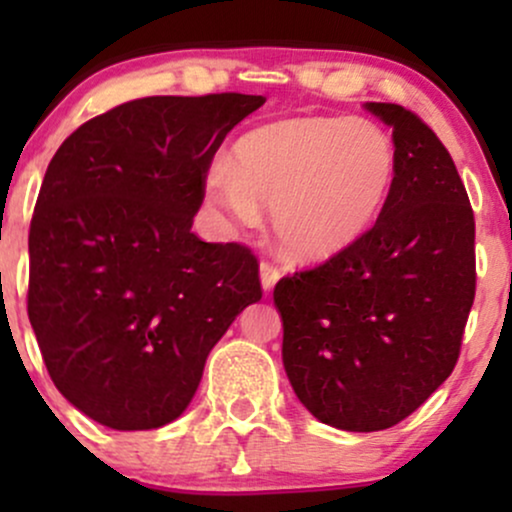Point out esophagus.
Segmentation results:
<instances>
[{
	"mask_svg": "<svg viewBox=\"0 0 512 512\" xmlns=\"http://www.w3.org/2000/svg\"><path fill=\"white\" fill-rule=\"evenodd\" d=\"M260 279H262V289H264V291H272L276 281L281 279V269L276 267L274 262L264 260V262L260 264Z\"/></svg>",
	"mask_w": 512,
	"mask_h": 512,
	"instance_id": "esophagus-1",
	"label": "esophagus"
}]
</instances>
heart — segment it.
<instances>
[{
	"label": "heart",
	"instance_id": "1",
	"mask_svg": "<svg viewBox=\"0 0 512 512\" xmlns=\"http://www.w3.org/2000/svg\"><path fill=\"white\" fill-rule=\"evenodd\" d=\"M392 178L395 146L375 122L305 117L240 139L233 170H209L207 197L243 226L272 211L284 255L317 262L366 236Z\"/></svg>",
	"mask_w": 512,
	"mask_h": 512
}]
</instances>
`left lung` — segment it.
Masks as SVG:
<instances>
[{"mask_svg":"<svg viewBox=\"0 0 512 512\" xmlns=\"http://www.w3.org/2000/svg\"><path fill=\"white\" fill-rule=\"evenodd\" d=\"M366 108L395 142L383 214L274 286L293 392L322 424L358 433L399 424L448 380L477 291L474 211L448 149L402 105Z\"/></svg>","mask_w":512,"mask_h":512,"instance_id":"8db88e82","label":"left lung"}]
</instances>
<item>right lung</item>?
Returning a JSON list of instances; mask_svg holds the SVG:
<instances>
[{
	"instance_id": "1",
	"label": "right lung",
	"mask_w": 512,
	"mask_h": 512,
	"mask_svg": "<svg viewBox=\"0 0 512 512\" xmlns=\"http://www.w3.org/2000/svg\"><path fill=\"white\" fill-rule=\"evenodd\" d=\"M262 96H151L64 139L28 233V320L52 383L115 431L178 419L209 351L262 298L240 243L190 231L214 154Z\"/></svg>"
}]
</instances>
